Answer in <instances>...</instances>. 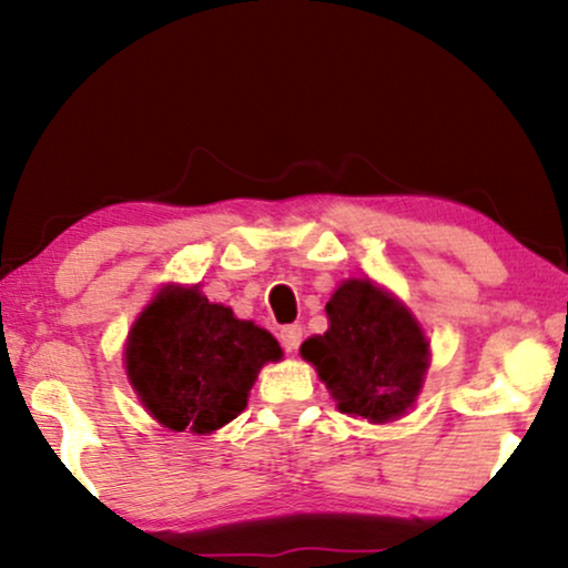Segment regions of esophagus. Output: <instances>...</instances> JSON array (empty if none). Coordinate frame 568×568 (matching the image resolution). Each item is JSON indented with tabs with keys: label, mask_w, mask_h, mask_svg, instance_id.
<instances>
[{
	"label": "esophagus",
	"mask_w": 568,
	"mask_h": 568,
	"mask_svg": "<svg viewBox=\"0 0 568 568\" xmlns=\"http://www.w3.org/2000/svg\"><path fill=\"white\" fill-rule=\"evenodd\" d=\"M278 338H282V346L286 352H294V348H300L302 344V325H284L282 333H278Z\"/></svg>",
	"instance_id": "esophagus-1"
}]
</instances>
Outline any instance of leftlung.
<instances>
[{
  "mask_svg": "<svg viewBox=\"0 0 568 568\" xmlns=\"http://www.w3.org/2000/svg\"><path fill=\"white\" fill-rule=\"evenodd\" d=\"M331 328L302 344L344 414L385 424L414 406L429 341L406 307L367 278H348L328 305Z\"/></svg>",
  "mask_w": 568,
  "mask_h": 568,
  "instance_id": "8db88e82",
  "label": "left lung"
}]
</instances>
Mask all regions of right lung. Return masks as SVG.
Masks as SVG:
<instances>
[{"mask_svg":"<svg viewBox=\"0 0 568 568\" xmlns=\"http://www.w3.org/2000/svg\"><path fill=\"white\" fill-rule=\"evenodd\" d=\"M282 359L268 331L212 305L196 286H168L126 344V372L144 408L173 432L209 434L247 406L266 362Z\"/></svg>","mask_w":568,"mask_h":568,"instance_id":"add662e5","label":"right lung"}]
</instances>
